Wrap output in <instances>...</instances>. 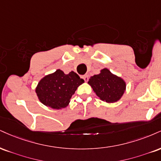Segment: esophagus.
<instances>
[{"mask_svg": "<svg viewBox=\"0 0 161 161\" xmlns=\"http://www.w3.org/2000/svg\"><path fill=\"white\" fill-rule=\"evenodd\" d=\"M82 79H84L85 80V82H88V76L87 75H82Z\"/></svg>", "mask_w": 161, "mask_h": 161, "instance_id": "1", "label": "esophagus"}]
</instances>
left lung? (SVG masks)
I'll list each match as a JSON object with an SVG mask.
<instances>
[{
	"label": "left lung",
	"mask_w": 161,
	"mask_h": 161,
	"mask_svg": "<svg viewBox=\"0 0 161 161\" xmlns=\"http://www.w3.org/2000/svg\"><path fill=\"white\" fill-rule=\"evenodd\" d=\"M97 96L106 103H115L123 95L126 88L125 81L113 75L108 69H102L100 74L94 75L89 79Z\"/></svg>",
	"instance_id": "left-lung-1"
}]
</instances>
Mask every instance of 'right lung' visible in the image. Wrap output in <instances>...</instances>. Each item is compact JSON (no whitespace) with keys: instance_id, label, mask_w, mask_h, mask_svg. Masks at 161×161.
<instances>
[{"instance_id":"right-lung-1","label":"right lung","mask_w":161,"mask_h":161,"mask_svg":"<svg viewBox=\"0 0 161 161\" xmlns=\"http://www.w3.org/2000/svg\"><path fill=\"white\" fill-rule=\"evenodd\" d=\"M83 82L84 80L73 71L65 74L61 69H57L40 81L36 93L42 103L59 109L68 105L71 97Z\"/></svg>"}]
</instances>
